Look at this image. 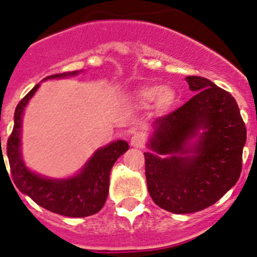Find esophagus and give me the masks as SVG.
I'll return each instance as SVG.
<instances>
[{
	"mask_svg": "<svg viewBox=\"0 0 257 257\" xmlns=\"http://www.w3.org/2000/svg\"><path fill=\"white\" fill-rule=\"evenodd\" d=\"M144 143H145V135L142 133H135L131 139L132 146L134 148H143Z\"/></svg>",
	"mask_w": 257,
	"mask_h": 257,
	"instance_id": "34e87169",
	"label": "esophagus"
}]
</instances>
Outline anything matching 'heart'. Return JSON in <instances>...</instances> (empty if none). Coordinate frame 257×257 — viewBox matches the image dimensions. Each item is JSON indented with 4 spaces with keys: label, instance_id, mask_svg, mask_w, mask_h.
I'll list each match as a JSON object with an SVG mask.
<instances>
[{
    "label": "heart",
    "instance_id": "obj_1",
    "mask_svg": "<svg viewBox=\"0 0 257 257\" xmlns=\"http://www.w3.org/2000/svg\"><path fill=\"white\" fill-rule=\"evenodd\" d=\"M135 102L139 106L148 107L156 103L161 111H168L176 103L177 96L173 90L162 85H149L138 90L134 95Z\"/></svg>",
    "mask_w": 257,
    "mask_h": 257
}]
</instances>
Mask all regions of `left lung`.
<instances>
[{
    "label": "left lung",
    "instance_id": "8db88e82",
    "mask_svg": "<svg viewBox=\"0 0 257 257\" xmlns=\"http://www.w3.org/2000/svg\"><path fill=\"white\" fill-rule=\"evenodd\" d=\"M185 79L196 94L155 120L148 144L154 152H144L149 194L173 213L204 210L234 187L246 142L235 98L206 78ZM195 136L198 140L191 143Z\"/></svg>",
    "mask_w": 257,
    "mask_h": 257
}]
</instances>
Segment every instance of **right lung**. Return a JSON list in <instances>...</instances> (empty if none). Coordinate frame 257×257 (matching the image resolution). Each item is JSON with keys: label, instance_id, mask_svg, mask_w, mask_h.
I'll return each mask as SVG.
<instances>
[{"label": "right lung", "instance_id": "obj_1", "mask_svg": "<svg viewBox=\"0 0 257 257\" xmlns=\"http://www.w3.org/2000/svg\"><path fill=\"white\" fill-rule=\"evenodd\" d=\"M78 72L55 74L46 79L75 75ZM35 85L22 98L14 112L12 134L7 142V156L16 187L32 197L41 207L67 217H86L98 212L105 205L109 187V172L117 159L129 149L128 143L117 140L92 155L83 170L68 179H50L33 173L25 167L21 154L22 114L35 94ZM4 156V155H2ZM5 162V161H4Z\"/></svg>", "mask_w": 257, "mask_h": 257}]
</instances>
